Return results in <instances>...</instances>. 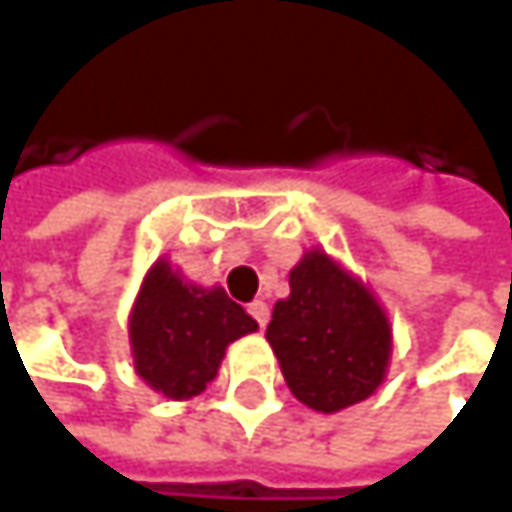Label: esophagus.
Wrapping results in <instances>:
<instances>
[{
  "label": "esophagus",
  "instance_id": "1",
  "mask_svg": "<svg viewBox=\"0 0 512 512\" xmlns=\"http://www.w3.org/2000/svg\"><path fill=\"white\" fill-rule=\"evenodd\" d=\"M249 314H252V320H255L260 329L269 323V305H266V302H260V299L249 305Z\"/></svg>",
  "mask_w": 512,
  "mask_h": 512
}]
</instances>
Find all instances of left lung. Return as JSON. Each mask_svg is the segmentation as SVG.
I'll use <instances>...</instances> for the list:
<instances>
[{
    "label": "left lung",
    "mask_w": 512,
    "mask_h": 512,
    "mask_svg": "<svg viewBox=\"0 0 512 512\" xmlns=\"http://www.w3.org/2000/svg\"><path fill=\"white\" fill-rule=\"evenodd\" d=\"M266 341L305 406L338 412L370 397L388 367L391 329L376 299L332 257L311 252L290 272Z\"/></svg>",
    "instance_id": "obj_1"
}]
</instances>
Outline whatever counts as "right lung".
<instances>
[{
    "mask_svg": "<svg viewBox=\"0 0 512 512\" xmlns=\"http://www.w3.org/2000/svg\"><path fill=\"white\" fill-rule=\"evenodd\" d=\"M255 329V320L222 287L183 284L159 260L130 317L136 373L171 400L195 397L216 379L225 347Z\"/></svg>",
    "mask_w": 512,
    "mask_h": 512,
    "instance_id": "add662e5",
    "label": "right lung"
}]
</instances>
